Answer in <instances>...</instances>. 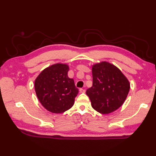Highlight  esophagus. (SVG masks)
<instances>
[{"label":"esophagus","instance_id":"34e87169","mask_svg":"<svg viewBox=\"0 0 156 156\" xmlns=\"http://www.w3.org/2000/svg\"><path fill=\"white\" fill-rule=\"evenodd\" d=\"M79 92H81V93H84V92H85V90L83 89V88H80L79 89Z\"/></svg>","mask_w":156,"mask_h":156}]
</instances>
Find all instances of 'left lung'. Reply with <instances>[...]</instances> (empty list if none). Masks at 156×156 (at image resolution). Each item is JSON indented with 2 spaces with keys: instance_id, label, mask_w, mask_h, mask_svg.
Returning a JSON list of instances; mask_svg holds the SVG:
<instances>
[{
  "instance_id": "left-lung-1",
  "label": "left lung",
  "mask_w": 156,
  "mask_h": 156,
  "mask_svg": "<svg viewBox=\"0 0 156 156\" xmlns=\"http://www.w3.org/2000/svg\"><path fill=\"white\" fill-rule=\"evenodd\" d=\"M92 87L86 94L94 110L108 114L122 105L130 84L119 68L107 62L96 64L92 66Z\"/></svg>"
}]
</instances>
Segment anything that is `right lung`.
Returning a JSON list of instances; mask_svg holds the SVG:
<instances>
[{"label": "right lung", "mask_w": 156, "mask_h": 156, "mask_svg": "<svg viewBox=\"0 0 156 156\" xmlns=\"http://www.w3.org/2000/svg\"><path fill=\"white\" fill-rule=\"evenodd\" d=\"M66 64H56L45 68L35 80L37 98L47 110L62 113L69 109L77 96L78 89L73 79L68 76Z\"/></svg>", "instance_id": "1"}]
</instances>
